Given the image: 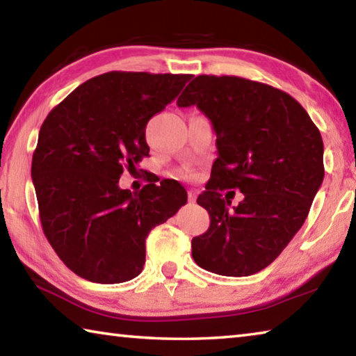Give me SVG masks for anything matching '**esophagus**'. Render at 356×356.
Listing matches in <instances>:
<instances>
[{"instance_id":"34e87169","label":"esophagus","mask_w":356,"mask_h":356,"mask_svg":"<svg viewBox=\"0 0 356 356\" xmlns=\"http://www.w3.org/2000/svg\"><path fill=\"white\" fill-rule=\"evenodd\" d=\"M196 197H197V190H188V201L196 202Z\"/></svg>"}]
</instances>
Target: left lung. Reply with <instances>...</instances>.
<instances>
[{
  "instance_id": "left-lung-1",
  "label": "left lung",
  "mask_w": 356,
  "mask_h": 356,
  "mask_svg": "<svg viewBox=\"0 0 356 356\" xmlns=\"http://www.w3.org/2000/svg\"><path fill=\"white\" fill-rule=\"evenodd\" d=\"M177 105L206 114L218 149L213 180L197 197L210 226L191 240V256L216 275L261 272L303 226L323 182L321 131L291 95L240 76H196ZM225 188L244 201L229 209Z\"/></svg>"
}]
</instances>
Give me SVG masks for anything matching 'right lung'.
Listing matches in <instances>:
<instances>
[{
  "mask_svg": "<svg viewBox=\"0 0 356 356\" xmlns=\"http://www.w3.org/2000/svg\"><path fill=\"white\" fill-rule=\"evenodd\" d=\"M191 78L108 72L80 84L42 124L31 165L42 229L81 278L100 284L134 280L146 262L149 232L186 204L177 180L131 193L119 179L149 155V119Z\"/></svg>",
  "mask_w": 356,
  "mask_h": 356,
  "instance_id": "add662e5",
  "label": "right lung"
}]
</instances>
